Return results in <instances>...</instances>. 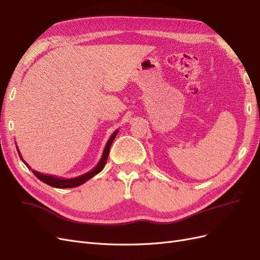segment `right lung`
Returning a JSON list of instances; mask_svg holds the SVG:
<instances>
[{"label":"right lung","instance_id":"obj_1","mask_svg":"<svg viewBox=\"0 0 260 260\" xmlns=\"http://www.w3.org/2000/svg\"><path fill=\"white\" fill-rule=\"evenodd\" d=\"M118 131H119V130L117 129V130L113 133V135L111 136V138H109V140L107 141V143H106V145H105V147H104L103 154H102V157H101V159H100L99 164H98L96 166L94 167L92 170H90L89 172H86V174L81 175V176H79V177L70 178V179H64V178L55 177V176H52V175H45V174H41V172H38V171H36V170H32L34 175H35L39 180H41L42 182L46 183V184L50 185V186L56 187V188H69V187H76V186H79V185L83 184V183L85 182V181H88V180H90L91 178H93L94 176H96L98 174H100V172H101L102 170H103V168L105 167V164H106L107 158H108L109 149H111L112 143H113L114 139L116 138ZM16 148H17L18 155H19V157H20V159L22 160V162L25 164L29 169H31L29 165H28L25 160L22 159L21 154H20V152H19V149H18L17 146H16Z\"/></svg>","mask_w":260,"mask_h":260}]
</instances>
